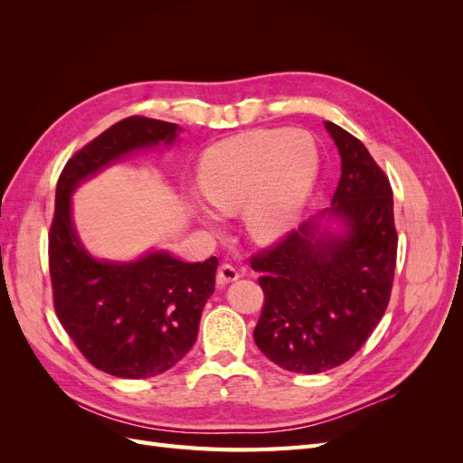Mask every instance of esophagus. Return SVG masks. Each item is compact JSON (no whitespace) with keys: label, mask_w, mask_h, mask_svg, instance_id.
Wrapping results in <instances>:
<instances>
[{"label":"esophagus","mask_w":463,"mask_h":463,"mask_svg":"<svg viewBox=\"0 0 463 463\" xmlns=\"http://www.w3.org/2000/svg\"><path fill=\"white\" fill-rule=\"evenodd\" d=\"M237 278H240V274H237V270L233 269V266H230V264H220V266H218L216 284H218L220 288L228 286L230 282H235Z\"/></svg>","instance_id":"34e87169"}]
</instances>
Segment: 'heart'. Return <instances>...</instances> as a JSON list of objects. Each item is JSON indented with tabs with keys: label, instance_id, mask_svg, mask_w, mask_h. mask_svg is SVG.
Wrapping results in <instances>:
<instances>
[{
	"label": "heart",
	"instance_id": "b5f03b06",
	"mask_svg": "<svg viewBox=\"0 0 463 463\" xmlns=\"http://www.w3.org/2000/svg\"><path fill=\"white\" fill-rule=\"evenodd\" d=\"M318 175L313 137L301 129H255L206 148L197 181L206 203L220 214L241 210L257 241L284 235L311 197ZM208 226L216 216L203 213Z\"/></svg>",
	"mask_w": 463,
	"mask_h": 463
}]
</instances>
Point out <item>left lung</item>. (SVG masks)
<instances>
[{"mask_svg":"<svg viewBox=\"0 0 463 463\" xmlns=\"http://www.w3.org/2000/svg\"><path fill=\"white\" fill-rule=\"evenodd\" d=\"M325 125L342 158L332 206L250 257L264 291L255 344L303 374L340 367L367 342L388 307L398 253L386 174L359 138ZM322 219H338L345 232L320 231Z\"/></svg>","mask_w":463,"mask_h":463,"instance_id":"1","label":"left lung"}]
</instances>
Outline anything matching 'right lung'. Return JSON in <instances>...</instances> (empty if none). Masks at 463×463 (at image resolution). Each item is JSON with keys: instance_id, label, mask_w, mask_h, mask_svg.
<instances>
[{"instance_id": "right-lung-1", "label": "right lung", "mask_w": 463, "mask_h": 463, "mask_svg": "<svg viewBox=\"0 0 463 463\" xmlns=\"http://www.w3.org/2000/svg\"><path fill=\"white\" fill-rule=\"evenodd\" d=\"M177 125L131 116L69 158L55 189L48 235L53 309L90 365L119 378L172 369L193 347L218 259L184 262L156 250L133 262L96 260L71 222V193L82 179L138 148L175 141Z\"/></svg>"}]
</instances>
